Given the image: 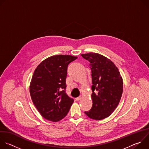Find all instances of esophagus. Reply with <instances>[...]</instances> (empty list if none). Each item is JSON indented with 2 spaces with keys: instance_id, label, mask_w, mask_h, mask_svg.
<instances>
[{
  "instance_id": "34e87169",
  "label": "esophagus",
  "mask_w": 149,
  "mask_h": 149,
  "mask_svg": "<svg viewBox=\"0 0 149 149\" xmlns=\"http://www.w3.org/2000/svg\"><path fill=\"white\" fill-rule=\"evenodd\" d=\"M81 96H79V97H77V98H75V100H77V101H79V100H81Z\"/></svg>"
}]
</instances>
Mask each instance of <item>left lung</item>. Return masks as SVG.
I'll return each instance as SVG.
<instances>
[{"label":"left lung","instance_id":"1","mask_svg":"<svg viewBox=\"0 0 149 149\" xmlns=\"http://www.w3.org/2000/svg\"><path fill=\"white\" fill-rule=\"evenodd\" d=\"M81 56L90 62L93 83V106L85 114L93 120H102L110 116L119 104L123 93V79L117 67L107 58L97 53Z\"/></svg>","mask_w":149,"mask_h":149}]
</instances>
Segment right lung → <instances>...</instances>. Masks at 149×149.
I'll list each match as a JSON object with an SVG mask.
<instances>
[{
    "instance_id": "add662e5",
    "label": "right lung",
    "mask_w": 149,
    "mask_h": 149,
    "mask_svg": "<svg viewBox=\"0 0 149 149\" xmlns=\"http://www.w3.org/2000/svg\"><path fill=\"white\" fill-rule=\"evenodd\" d=\"M77 56H52L42 61L35 69L29 91L33 104L45 119L58 121L68 113L74 100L66 94L68 64Z\"/></svg>"
}]
</instances>
